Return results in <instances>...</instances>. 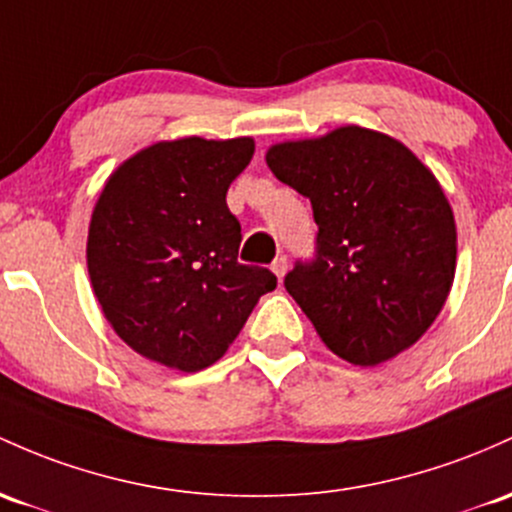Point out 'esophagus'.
<instances>
[{
  "label": "esophagus",
  "mask_w": 512,
  "mask_h": 512,
  "mask_svg": "<svg viewBox=\"0 0 512 512\" xmlns=\"http://www.w3.org/2000/svg\"><path fill=\"white\" fill-rule=\"evenodd\" d=\"M286 269H289V262H286V257H284V255H282V257H277V260L272 262V272L277 274L279 282H282V277L286 274Z\"/></svg>",
  "instance_id": "obj_1"
}]
</instances>
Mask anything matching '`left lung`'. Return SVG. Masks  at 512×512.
I'll list each match as a JSON object with an SVG mask.
<instances>
[{
	"label": "left lung",
	"mask_w": 512,
	"mask_h": 512,
	"mask_svg": "<svg viewBox=\"0 0 512 512\" xmlns=\"http://www.w3.org/2000/svg\"><path fill=\"white\" fill-rule=\"evenodd\" d=\"M279 182L308 196L316 257L284 286L330 352L376 367L425 335L457 269V226L440 182L401 140L362 126L267 150Z\"/></svg>",
	"instance_id": "1"
}]
</instances>
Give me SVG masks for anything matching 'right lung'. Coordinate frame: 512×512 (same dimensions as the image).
Segmentation results:
<instances>
[{"instance_id":"1","label":"right lung","mask_w":512,"mask_h":512,"mask_svg":"<svg viewBox=\"0 0 512 512\" xmlns=\"http://www.w3.org/2000/svg\"><path fill=\"white\" fill-rule=\"evenodd\" d=\"M252 138L160 140L106 179L92 211L87 269L104 318L138 355L179 372L218 362L262 294L265 267L240 265L226 204Z\"/></svg>"}]
</instances>
